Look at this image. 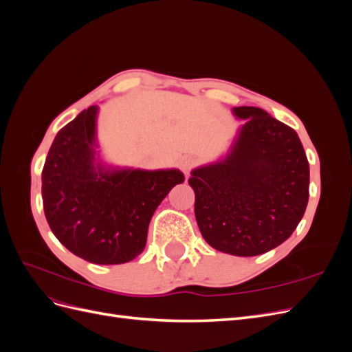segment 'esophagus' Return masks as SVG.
Returning <instances> with one entry per match:
<instances>
[{"mask_svg": "<svg viewBox=\"0 0 352 352\" xmlns=\"http://www.w3.org/2000/svg\"><path fill=\"white\" fill-rule=\"evenodd\" d=\"M195 166V160L192 157H184L182 160H180V168H182V172L185 175H189L190 168H192Z\"/></svg>", "mask_w": 352, "mask_h": 352, "instance_id": "esophagus-1", "label": "esophagus"}]
</instances>
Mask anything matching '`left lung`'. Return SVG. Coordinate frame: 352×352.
<instances>
[{
  "label": "left lung",
  "mask_w": 352,
  "mask_h": 352,
  "mask_svg": "<svg viewBox=\"0 0 352 352\" xmlns=\"http://www.w3.org/2000/svg\"><path fill=\"white\" fill-rule=\"evenodd\" d=\"M243 123L229 153L190 172L201 235L217 251L252 257L292 235L301 221L310 166L296 132L258 107L232 110Z\"/></svg>",
  "instance_id": "left-lung-1"
}]
</instances>
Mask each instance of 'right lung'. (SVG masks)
Segmentation results:
<instances>
[{
	"mask_svg": "<svg viewBox=\"0 0 352 352\" xmlns=\"http://www.w3.org/2000/svg\"><path fill=\"white\" fill-rule=\"evenodd\" d=\"M98 105L67 123L42 170V201L56 238L95 264H122L140 255L154 211L185 180L177 168H119L101 163Z\"/></svg>",
	"mask_w": 352,
	"mask_h": 352,
	"instance_id": "right-lung-1",
	"label": "right lung"
}]
</instances>
